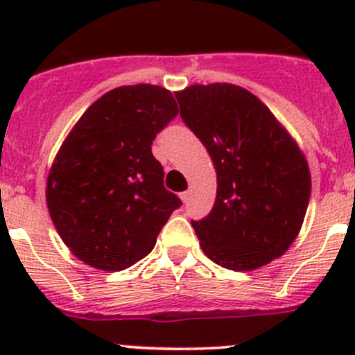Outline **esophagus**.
Listing matches in <instances>:
<instances>
[{
  "label": "esophagus",
  "mask_w": 355,
  "mask_h": 355,
  "mask_svg": "<svg viewBox=\"0 0 355 355\" xmlns=\"http://www.w3.org/2000/svg\"><path fill=\"white\" fill-rule=\"evenodd\" d=\"M180 197H181V200H183L184 205H187L188 199H190V192H181V193H180Z\"/></svg>",
  "instance_id": "esophagus-1"
}]
</instances>
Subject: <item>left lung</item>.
<instances>
[{"instance_id": "left-lung-1", "label": "left lung", "mask_w": 355, "mask_h": 355, "mask_svg": "<svg viewBox=\"0 0 355 355\" xmlns=\"http://www.w3.org/2000/svg\"><path fill=\"white\" fill-rule=\"evenodd\" d=\"M175 97L216 171L215 205L192 220L200 247L229 270L268 265L302 227L311 196L306 156L266 105L238 85H190Z\"/></svg>"}]
</instances>
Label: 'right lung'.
I'll list each match as a JSON object with an SVG mask.
<instances>
[{"instance_id":"1","label":"right lung","mask_w":355,"mask_h":355,"mask_svg":"<svg viewBox=\"0 0 355 355\" xmlns=\"http://www.w3.org/2000/svg\"><path fill=\"white\" fill-rule=\"evenodd\" d=\"M178 115L158 85H126L87 108L56 153L46 202L56 231L78 259L117 272L153 250L174 209L150 146Z\"/></svg>"}]
</instances>
